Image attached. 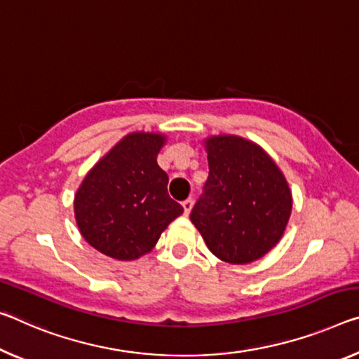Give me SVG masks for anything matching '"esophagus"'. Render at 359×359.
Returning a JSON list of instances; mask_svg holds the SVG:
<instances>
[{
  "instance_id": "esophagus-1",
  "label": "esophagus",
  "mask_w": 359,
  "mask_h": 359,
  "mask_svg": "<svg viewBox=\"0 0 359 359\" xmlns=\"http://www.w3.org/2000/svg\"><path fill=\"white\" fill-rule=\"evenodd\" d=\"M182 206H184L185 215H189L190 210H191V206H193V200H191V198H187V200H185L184 203H182Z\"/></svg>"
}]
</instances>
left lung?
I'll return each mask as SVG.
<instances>
[{"mask_svg": "<svg viewBox=\"0 0 359 359\" xmlns=\"http://www.w3.org/2000/svg\"><path fill=\"white\" fill-rule=\"evenodd\" d=\"M209 175L190 219L215 257L249 264L280 241L292 209L287 182L273 159L246 139L206 142Z\"/></svg>", "mask_w": 359, "mask_h": 359, "instance_id": "obj_1", "label": "left lung"}]
</instances>
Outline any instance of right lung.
Returning <instances> with one entry per match:
<instances>
[{"label":"right lung","instance_id":"1","mask_svg":"<svg viewBox=\"0 0 359 359\" xmlns=\"http://www.w3.org/2000/svg\"><path fill=\"white\" fill-rule=\"evenodd\" d=\"M159 134L134 133L90 169L75 196L79 231L90 246L116 260L150 252L164 229L184 212L168 193L158 166Z\"/></svg>","mask_w":359,"mask_h":359}]
</instances>
